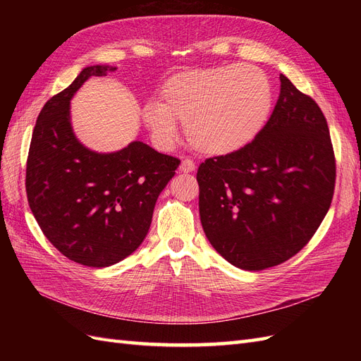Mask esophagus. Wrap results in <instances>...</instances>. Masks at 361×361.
Returning <instances> with one entry per match:
<instances>
[{"mask_svg": "<svg viewBox=\"0 0 361 361\" xmlns=\"http://www.w3.org/2000/svg\"><path fill=\"white\" fill-rule=\"evenodd\" d=\"M179 170L182 173H191V171L195 170V164L191 159H188V158L187 159H182L180 166H179Z\"/></svg>", "mask_w": 361, "mask_h": 361, "instance_id": "esophagus-1", "label": "esophagus"}]
</instances>
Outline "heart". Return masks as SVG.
I'll return each instance as SVG.
<instances>
[{"instance_id": "b5f03b06", "label": "heart", "mask_w": 361, "mask_h": 361, "mask_svg": "<svg viewBox=\"0 0 361 361\" xmlns=\"http://www.w3.org/2000/svg\"><path fill=\"white\" fill-rule=\"evenodd\" d=\"M272 101V87L264 72L231 64L171 76L161 87L158 102H147L141 117L161 146L173 145L179 122L195 150L224 157L259 135Z\"/></svg>"}]
</instances>
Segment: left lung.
I'll return each mask as SVG.
<instances>
[{"label":"left lung","mask_w":361,"mask_h":361,"mask_svg":"<svg viewBox=\"0 0 361 361\" xmlns=\"http://www.w3.org/2000/svg\"><path fill=\"white\" fill-rule=\"evenodd\" d=\"M280 82L279 101L259 135L235 154L207 158L197 171L203 231L227 262L247 271L297 255L334 194L326 118L285 75Z\"/></svg>","instance_id":"left-lung-1"}]
</instances>
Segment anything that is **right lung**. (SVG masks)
Segmentation results:
<instances>
[{"label": "right lung", "instance_id": "1", "mask_svg": "<svg viewBox=\"0 0 361 361\" xmlns=\"http://www.w3.org/2000/svg\"><path fill=\"white\" fill-rule=\"evenodd\" d=\"M114 71L85 68L52 96L39 113L27 158V199L43 235L68 259L93 268L111 267L140 247L158 195L180 164L143 141L96 154L76 140L72 96L90 76Z\"/></svg>", "mask_w": 361, "mask_h": 361}]
</instances>
